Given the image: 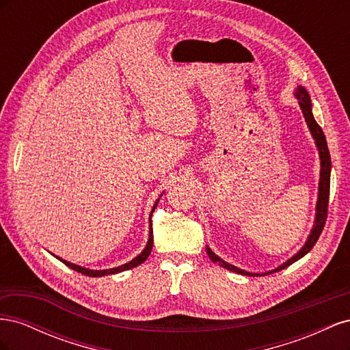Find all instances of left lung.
<instances>
[{"mask_svg": "<svg viewBox=\"0 0 350 350\" xmlns=\"http://www.w3.org/2000/svg\"><path fill=\"white\" fill-rule=\"evenodd\" d=\"M293 96L296 98V100H298L299 103V108L302 111V115L305 118V122L306 125H308L310 129V133L312 135V139L315 142V146H317V150H319V154H320V183H319V198H317V206H315V219H314V226L310 232L308 238H306L305 243L302 245V248L295 254V256H292L289 260H286L283 264H280L279 267L273 269L270 271H266V273H251V271H247V270H242L237 266H234V264H230L225 260H221L219 256H216V254L211 251V248L208 245H206V251L208 254L210 260L219 264L220 267L224 269H228L230 271L234 273H239V274H243V276H264V274H269V273H276V271H280L283 269H286L288 266H291V264H293L295 261H298L299 258H302L305 254H308L312 247L315 245V242L319 241L321 232H323V228H324V224H325V219H327V207H328V197H330V174H332V159H330V152H328V147H327V140H325V135L321 130V126L317 124L314 115H312V103H311V98L308 92H306V89L304 86H298L295 89V93Z\"/></svg>", "mask_w": 350, "mask_h": 350, "instance_id": "8db88e82", "label": "left lung"}]
</instances>
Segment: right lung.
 <instances>
[{
  "label": "right lung",
  "mask_w": 350,
  "mask_h": 350,
  "mask_svg": "<svg viewBox=\"0 0 350 350\" xmlns=\"http://www.w3.org/2000/svg\"><path fill=\"white\" fill-rule=\"evenodd\" d=\"M161 197H162V194H161ZM161 197H159V198L156 200V203H154V206H153V208H152V211H150V216H149V241H147V243H146L144 250H143V251L139 254V256L134 257L131 261H129V262L122 264V266L113 267V269H107V270H92V269H86V267L77 266V264H72V262H70V261H67V260H64V258H59V257L54 256V254H52V256L57 257V258H58L61 262H64L66 266H68L70 269L76 270V271H79V273H81V274H86V276H90V278H102V276H109V274H116V273H121V271H125V270H130V269H133V267L140 266V264H142V262H144V261L147 260V257L150 256V252H152V247H153L152 215H153V211H154V208H156V206H157V203H159V200H161Z\"/></svg>",
  "instance_id": "1"
}]
</instances>
